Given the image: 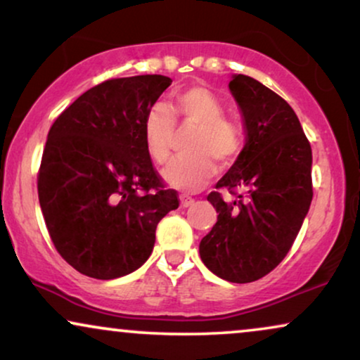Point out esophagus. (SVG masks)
<instances>
[{
  "instance_id": "1",
  "label": "esophagus",
  "mask_w": 360,
  "mask_h": 360,
  "mask_svg": "<svg viewBox=\"0 0 360 360\" xmlns=\"http://www.w3.org/2000/svg\"><path fill=\"white\" fill-rule=\"evenodd\" d=\"M195 203V200L191 198V196H188V195H181L180 196V205L184 206V208H188V206H191Z\"/></svg>"
}]
</instances>
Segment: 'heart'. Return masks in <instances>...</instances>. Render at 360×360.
I'll return each mask as SVG.
<instances>
[{
  "mask_svg": "<svg viewBox=\"0 0 360 360\" xmlns=\"http://www.w3.org/2000/svg\"><path fill=\"white\" fill-rule=\"evenodd\" d=\"M223 103L206 86L181 88L172 95L169 110L154 105L144 117V144L157 164L170 157L175 124L191 127L186 155L176 157L165 167L164 180L172 188L196 191L216 175V164L229 165L239 155L243 134L239 126L224 116Z\"/></svg>",
  "mask_w": 360,
  "mask_h": 360,
  "instance_id": "b5f03b06",
  "label": "heart"
}]
</instances>
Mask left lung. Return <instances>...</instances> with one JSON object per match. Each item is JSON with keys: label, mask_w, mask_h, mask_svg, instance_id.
Here are the masks:
<instances>
[{"label": "left lung", "mask_w": 360, "mask_h": 360, "mask_svg": "<svg viewBox=\"0 0 360 360\" xmlns=\"http://www.w3.org/2000/svg\"><path fill=\"white\" fill-rule=\"evenodd\" d=\"M248 144L211 191L218 221L201 239L203 264L233 283L262 278L285 259L313 200L311 146L292 106L262 83L234 75Z\"/></svg>", "instance_id": "8db88e82"}]
</instances>
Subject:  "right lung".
<instances>
[{
	"mask_svg": "<svg viewBox=\"0 0 360 360\" xmlns=\"http://www.w3.org/2000/svg\"><path fill=\"white\" fill-rule=\"evenodd\" d=\"M172 80L111 78L65 108L37 172L39 203L57 252L86 277L111 280L149 259L159 221L180 205L144 144V117Z\"/></svg>",
	"mask_w": 360,
	"mask_h": 360,
	"instance_id": "obj_1",
	"label": "right lung"
}]
</instances>
